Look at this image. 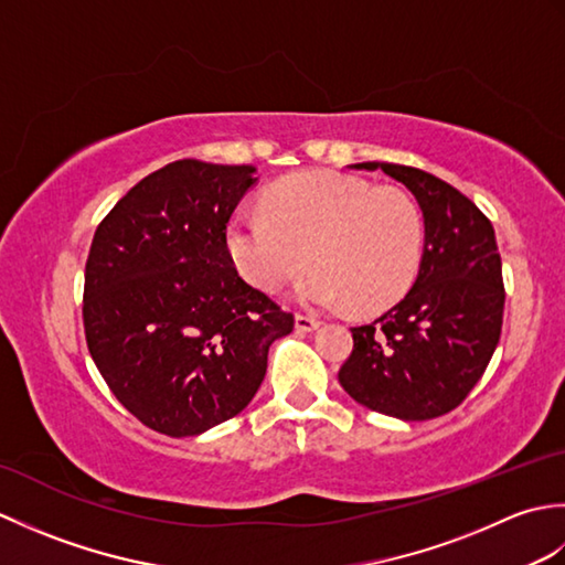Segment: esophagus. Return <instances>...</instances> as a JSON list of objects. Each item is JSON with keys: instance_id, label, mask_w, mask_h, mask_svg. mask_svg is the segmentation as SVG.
<instances>
[{"instance_id": "34e87169", "label": "esophagus", "mask_w": 565, "mask_h": 565, "mask_svg": "<svg viewBox=\"0 0 565 565\" xmlns=\"http://www.w3.org/2000/svg\"><path fill=\"white\" fill-rule=\"evenodd\" d=\"M320 322L316 318H308V316H296V330L298 332H313L318 330Z\"/></svg>"}]
</instances>
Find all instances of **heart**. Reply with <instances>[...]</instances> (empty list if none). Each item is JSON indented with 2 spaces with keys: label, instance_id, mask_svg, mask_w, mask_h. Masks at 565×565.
<instances>
[{
  "label": "heart",
  "instance_id": "1",
  "mask_svg": "<svg viewBox=\"0 0 565 565\" xmlns=\"http://www.w3.org/2000/svg\"><path fill=\"white\" fill-rule=\"evenodd\" d=\"M264 213L227 223V257L262 291L281 289L313 262L318 271L296 286L306 306L376 313L401 301L423 264L425 218L403 189L303 172L267 191Z\"/></svg>",
  "mask_w": 565,
  "mask_h": 565
}]
</instances>
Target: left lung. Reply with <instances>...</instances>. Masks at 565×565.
Listing matches in <instances>:
<instances>
[{"instance_id":"left-lung-1","label":"left lung","mask_w":565,"mask_h":565,"mask_svg":"<svg viewBox=\"0 0 565 565\" xmlns=\"http://www.w3.org/2000/svg\"><path fill=\"white\" fill-rule=\"evenodd\" d=\"M381 170L417 199L425 252L413 289L371 326L352 328L342 388L369 411L431 419L461 405L493 356L505 310L495 231L481 209L439 177L393 162Z\"/></svg>"}]
</instances>
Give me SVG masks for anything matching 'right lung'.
<instances>
[{
    "label": "right lung",
    "mask_w": 565,
    "mask_h": 565,
    "mask_svg": "<svg viewBox=\"0 0 565 565\" xmlns=\"http://www.w3.org/2000/svg\"><path fill=\"white\" fill-rule=\"evenodd\" d=\"M252 164L177 160L148 174L94 233L84 334L106 386L167 437H194L243 413L274 340L294 330L225 249Z\"/></svg>",
    "instance_id": "1"
}]
</instances>
